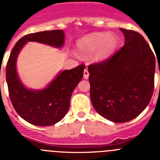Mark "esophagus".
<instances>
[{
	"label": "esophagus",
	"mask_w": 160,
	"mask_h": 160,
	"mask_svg": "<svg viewBox=\"0 0 160 160\" xmlns=\"http://www.w3.org/2000/svg\"><path fill=\"white\" fill-rule=\"evenodd\" d=\"M83 78L85 79H88L89 78V71L87 69H85L84 70V73H83Z\"/></svg>",
	"instance_id": "obj_1"
}]
</instances>
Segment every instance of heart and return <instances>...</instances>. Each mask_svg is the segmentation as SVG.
<instances>
[{"instance_id":"heart-1","label":"heart","mask_w":160,"mask_h":160,"mask_svg":"<svg viewBox=\"0 0 160 160\" xmlns=\"http://www.w3.org/2000/svg\"><path fill=\"white\" fill-rule=\"evenodd\" d=\"M118 38L107 32H93L84 37L78 42L79 50L84 53L96 51L97 59H104L111 54L118 45Z\"/></svg>"}]
</instances>
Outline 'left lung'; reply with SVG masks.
<instances>
[{"label":"left lung","instance_id":"1","mask_svg":"<svg viewBox=\"0 0 160 160\" xmlns=\"http://www.w3.org/2000/svg\"><path fill=\"white\" fill-rule=\"evenodd\" d=\"M120 30L125 37L123 46L88 66L93 107L114 122L139 115L152 99L155 86V57L149 44L136 31Z\"/></svg>","mask_w":160,"mask_h":160}]
</instances>
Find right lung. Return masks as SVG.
Here are the masks:
<instances>
[{
  "label": "right lung",
  "mask_w": 160,
  "mask_h": 160,
  "mask_svg": "<svg viewBox=\"0 0 160 160\" xmlns=\"http://www.w3.org/2000/svg\"><path fill=\"white\" fill-rule=\"evenodd\" d=\"M27 42L62 47L64 44V32L62 29H55L25 35L13 46L6 65L8 94L17 113L32 125H53L62 119L67 113L72 93L83 77L85 65L63 70L44 90H28L19 81L16 72L17 57Z\"/></svg>",
  "instance_id": "1"
}]
</instances>
